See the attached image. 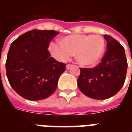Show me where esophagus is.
<instances>
[{
  "label": "esophagus",
  "instance_id": "esophagus-1",
  "mask_svg": "<svg viewBox=\"0 0 132 132\" xmlns=\"http://www.w3.org/2000/svg\"><path fill=\"white\" fill-rule=\"evenodd\" d=\"M72 66V64H67V65H66V69H67V70H68V69H70V68H71Z\"/></svg>",
  "mask_w": 132,
  "mask_h": 132
}]
</instances>
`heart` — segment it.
<instances>
[{
    "mask_svg": "<svg viewBox=\"0 0 132 132\" xmlns=\"http://www.w3.org/2000/svg\"><path fill=\"white\" fill-rule=\"evenodd\" d=\"M105 48V40L99 35L72 34L65 36L61 42H52L50 50L57 59L65 61L72 53H76L79 64L92 66L103 55Z\"/></svg>",
    "mask_w": 132,
    "mask_h": 132,
    "instance_id": "heart-1",
    "label": "heart"
}]
</instances>
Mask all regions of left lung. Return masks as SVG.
Wrapping results in <instances>:
<instances>
[{
  "mask_svg": "<svg viewBox=\"0 0 132 132\" xmlns=\"http://www.w3.org/2000/svg\"><path fill=\"white\" fill-rule=\"evenodd\" d=\"M107 50L98 66L80 68L77 85L83 94L94 99H106L115 95L125 83L127 69L125 49L114 38L105 35Z\"/></svg>",
  "mask_w": 132,
  "mask_h": 132,
  "instance_id": "obj_1",
  "label": "left lung"
}]
</instances>
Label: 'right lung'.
Returning a JSON list of instances; mask_svg holds the SVG:
<instances>
[{
	"label": "right lung",
	"mask_w": 132,
	"mask_h": 132,
	"mask_svg": "<svg viewBox=\"0 0 132 132\" xmlns=\"http://www.w3.org/2000/svg\"><path fill=\"white\" fill-rule=\"evenodd\" d=\"M58 34L54 30L34 29L11 43L6 73L11 86L22 97L42 100L55 91L66 64L52 57L48 48Z\"/></svg>",
	"instance_id": "1"
}]
</instances>
